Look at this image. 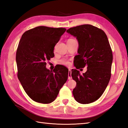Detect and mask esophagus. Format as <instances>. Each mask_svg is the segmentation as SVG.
I'll return each instance as SVG.
<instances>
[{
	"mask_svg": "<svg viewBox=\"0 0 128 128\" xmlns=\"http://www.w3.org/2000/svg\"><path fill=\"white\" fill-rule=\"evenodd\" d=\"M72 71L71 69H69V72H68V80H70L72 79Z\"/></svg>",
	"mask_w": 128,
	"mask_h": 128,
	"instance_id": "esophagus-1",
	"label": "esophagus"
}]
</instances>
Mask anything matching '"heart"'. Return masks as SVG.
Returning <instances> with one entry per match:
<instances>
[{
    "instance_id": "heart-1",
    "label": "heart",
    "mask_w": 128,
    "mask_h": 128,
    "mask_svg": "<svg viewBox=\"0 0 128 128\" xmlns=\"http://www.w3.org/2000/svg\"><path fill=\"white\" fill-rule=\"evenodd\" d=\"M73 40H75L74 39H69L67 42H70V41H73ZM61 63L64 64V65H68L69 64V61L66 59H63L61 60Z\"/></svg>"
}]
</instances>
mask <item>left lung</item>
Wrapping results in <instances>:
<instances>
[{"label": "left lung", "mask_w": 128, "mask_h": 128, "mask_svg": "<svg viewBox=\"0 0 128 128\" xmlns=\"http://www.w3.org/2000/svg\"><path fill=\"white\" fill-rule=\"evenodd\" d=\"M66 32L78 42L75 66L87 67L83 75L76 69L72 70L76 82L74 97L82 104L93 102L103 94L110 78L113 54L108 38L103 30L90 24L73 27Z\"/></svg>", "instance_id": "8db88e82"}]
</instances>
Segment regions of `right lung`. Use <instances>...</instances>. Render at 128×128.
<instances>
[{"mask_svg":"<svg viewBox=\"0 0 128 128\" xmlns=\"http://www.w3.org/2000/svg\"><path fill=\"white\" fill-rule=\"evenodd\" d=\"M66 29L37 26L22 34L16 53L18 77L34 101L50 104L54 100L68 79L67 68L59 66L53 71L46 68L54 57V48Z\"/></svg>","mask_w":128,"mask_h":128,"instance_id":"add662e5","label":"right lung"}]
</instances>
